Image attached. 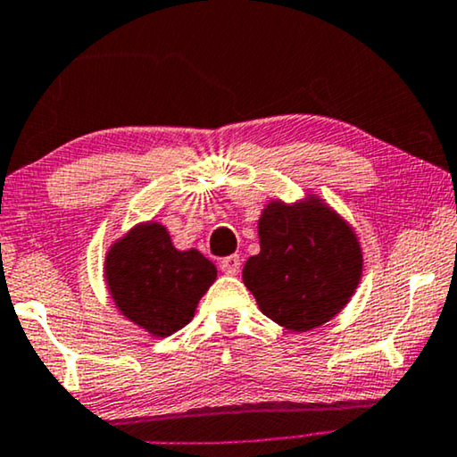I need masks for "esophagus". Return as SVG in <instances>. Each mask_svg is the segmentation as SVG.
I'll list each match as a JSON object with an SVG mask.
<instances>
[{
	"label": "esophagus",
	"instance_id": "obj_1",
	"mask_svg": "<svg viewBox=\"0 0 457 457\" xmlns=\"http://www.w3.org/2000/svg\"><path fill=\"white\" fill-rule=\"evenodd\" d=\"M220 270H222L224 274H228V276H237V274H239V270H241L239 255H228V257H224V260L220 262Z\"/></svg>",
	"mask_w": 457,
	"mask_h": 457
}]
</instances>
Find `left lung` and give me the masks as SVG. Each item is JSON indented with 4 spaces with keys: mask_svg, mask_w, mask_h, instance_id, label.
Instances as JSON below:
<instances>
[{
    "mask_svg": "<svg viewBox=\"0 0 457 457\" xmlns=\"http://www.w3.org/2000/svg\"><path fill=\"white\" fill-rule=\"evenodd\" d=\"M257 235L262 249L245 262L243 282L263 315L307 332L346 307L361 282L362 251L353 227L323 200L270 202Z\"/></svg>",
    "mask_w": 457,
    "mask_h": 457,
    "instance_id": "left-lung-1",
    "label": "left lung"
}]
</instances>
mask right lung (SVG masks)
Masks as SVG:
<instances>
[{
	"label": "right lung",
	"instance_id": "right-lung-1",
	"mask_svg": "<svg viewBox=\"0 0 457 457\" xmlns=\"http://www.w3.org/2000/svg\"><path fill=\"white\" fill-rule=\"evenodd\" d=\"M104 280L121 315L167 338L194 320L216 280V266L197 249H175L161 222L136 224L104 257Z\"/></svg>",
	"mask_w": 457,
	"mask_h": 457
}]
</instances>
